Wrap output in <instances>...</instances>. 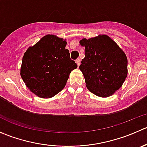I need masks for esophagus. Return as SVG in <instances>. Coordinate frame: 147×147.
I'll return each instance as SVG.
<instances>
[{"label": "esophagus", "instance_id": "34e87169", "mask_svg": "<svg viewBox=\"0 0 147 147\" xmlns=\"http://www.w3.org/2000/svg\"><path fill=\"white\" fill-rule=\"evenodd\" d=\"M76 63L77 64L78 67H79V65H80V59H77V60H76Z\"/></svg>", "mask_w": 147, "mask_h": 147}]
</instances>
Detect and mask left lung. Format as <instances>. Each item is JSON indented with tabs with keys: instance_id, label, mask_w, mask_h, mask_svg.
<instances>
[{
	"instance_id": "left-lung-1",
	"label": "left lung",
	"mask_w": 147,
	"mask_h": 147,
	"mask_svg": "<svg viewBox=\"0 0 147 147\" xmlns=\"http://www.w3.org/2000/svg\"><path fill=\"white\" fill-rule=\"evenodd\" d=\"M85 58L79 69L86 86L94 94L108 97L122 86L128 75V59L123 50L106 34L79 41Z\"/></svg>"
}]
</instances>
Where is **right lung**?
<instances>
[{"instance_id":"obj_1","label":"right lung","mask_w":147,"mask_h":147,"mask_svg":"<svg viewBox=\"0 0 147 147\" xmlns=\"http://www.w3.org/2000/svg\"><path fill=\"white\" fill-rule=\"evenodd\" d=\"M66 40L47 34L24 54L20 74L26 87L37 97L51 98L59 93L71 71L77 68L65 49Z\"/></svg>"}]
</instances>
